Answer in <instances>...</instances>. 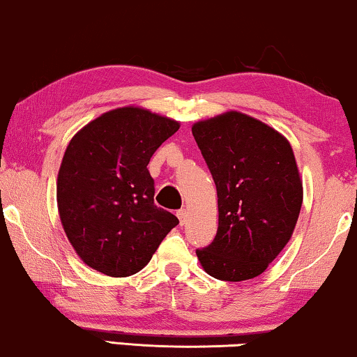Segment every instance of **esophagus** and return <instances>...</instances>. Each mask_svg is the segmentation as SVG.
<instances>
[{
  "mask_svg": "<svg viewBox=\"0 0 357 357\" xmlns=\"http://www.w3.org/2000/svg\"><path fill=\"white\" fill-rule=\"evenodd\" d=\"M177 218L180 219V224H182V226H183V224L185 222H187V218H188V213H187V209H178V211H177Z\"/></svg>",
  "mask_w": 357,
  "mask_h": 357,
  "instance_id": "esophagus-1",
  "label": "esophagus"
}]
</instances>
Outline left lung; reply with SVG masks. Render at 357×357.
I'll return each instance as SVG.
<instances>
[{
  "label": "left lung",
  "instance_id": "left-lung-1",
  "mask_svg": "<svg viewBox=\"0 0 357 357\" xmlns=\"http://www.w3.org/2000/svg\"><path fill=\"white\" fill-rule=\"evenodd\" d=\"M218 190L214 241L197 255L209 276L245 281L261 275L294 232L302 180L284 136L241 112L192 126Z\"/></svg>",
  "mask_w": 357,
  "mask_h": 357
}]
</instances>
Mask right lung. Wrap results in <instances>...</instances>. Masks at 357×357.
<instances>
[{
    "label": "right lung",
    "instance_id": "add662e5",
    "mask_svg": "<svg viewBox=\"0 0 357 357\" xmlns=\"http://www.w3.org/2000/svg\"><path fill=\"white\" fill-rule=\"evenodd\" d=\"M180 128L139 107L105 112L77 131L56 180L58 213L77 255L107 276L125 278L148 265L178 224L154 204L148 164Z\"/></svg>",
    "mask_w": 357,
    "mask_h": 357
}]
</instances>
